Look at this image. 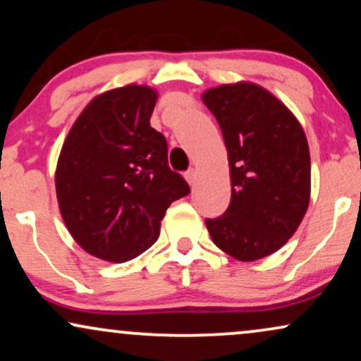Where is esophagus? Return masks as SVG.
<instances>
[{"instance_id": "34e87169", "label": "esophagus", "mask_w": 361, "mask_h": 361, "mask_svg": "<svg viewBox=\"0 0 361 361\" xmlns=\"http://www.w3.org/2000/svg\"><path fill=\"white\" fill-rule=\"evenodd\" d=\"M185 178H186V181H188L190 183V186H195V183H196V171L195 170H188L185 173Z\"/></svg>"}]
</instances>
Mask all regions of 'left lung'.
<instances>
[{
	"label": "left lung",
	"mask_w": 361,
	"mask_h": 361,
	"mask_svg": "<svg viewBox=\"0 0 361 361\" xmlns=\"http://www.w3.org/2000/svg\"><path fill=\"white\" fill-rule=\"evenodd\" d=\"M228 152L231 202L207 220L213 243L240 262L275 253L310 203V149L300 121L270 91L240 81L203 93Z\"/></svg>",
	"instance_id": "1"
}]
</instances>
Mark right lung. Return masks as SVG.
Here are the masks:
<instances>
[{"label": "right lung", "instance_id": "right-lung-1", "mask_svg": "<svg viewBox=\"0 0 361 361\" xmlns=\"http://www.w3.org/2000/svg\"><path fill=\"white\" fill-rule=\"evenodd\" d=\"M158 93L126 85L86 104L59 153L54 183L63 221L86 253L133 259L159 236V221L190 193L168 166L165 136L149 125Z\"/></svg>", "mask_w": 361, "mask_h": 361}]
</instances>
